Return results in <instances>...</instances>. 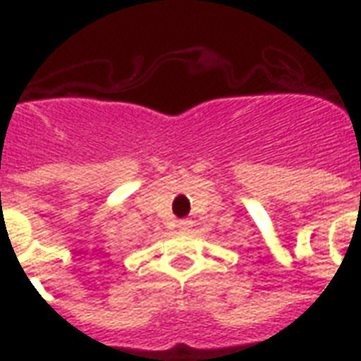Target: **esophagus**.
I'll return each instance as SVG.
<instances>
[{
  "label": "esophagus",
  "instance_id": "esophagus-1",
  "mask_svg": "<svg viewBox=\"0 0 361 361\" xmlns=\"http://www.w3.org/2000/svg\"><path fill=\"white\" fill-rule=\"evenodd\" d=\"M190 224H192V222H190V221H178V230H180V231H189Z\"/></svg>",
  "mask_w": 361,
  "mask_h": 361
}]
</instances>
